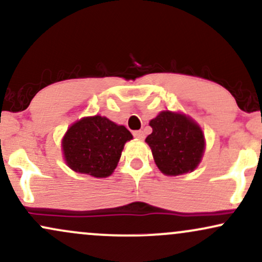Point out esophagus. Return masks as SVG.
Wrapping results in <instances>:
<instances>
[{
  "mask_svg": "<svg viewBox=\"0 0 262 262\" xmlns=\"http://www.w3.org/2000/svg\"><path fill=\"white\" fill-rule=\"evenodd\" d=\"M133 135H134V138H137V139H144V133L141 130H135V132H133Z\"/></svg>",
  "mask_w": 262,
  "mask_h": 262,
  "instance_id": "obj_1",
  "label": "esophagus"
}]
</instances>
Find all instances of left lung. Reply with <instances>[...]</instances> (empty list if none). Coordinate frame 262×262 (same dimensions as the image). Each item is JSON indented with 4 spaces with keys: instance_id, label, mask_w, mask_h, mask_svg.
I'll return each instance as SVG.
<instances>
[{
    "instance_id": "1",
    "label": "left lung",
    "mask_w": 262,
    "mask_h": 262,
    "mask_svg": "<svg viewBox=\"0 0 262 262\" xmlns=\"http://www.w3.org/2000/svg\"><path fill=\"white\" fill-rule=\"evenodd\" d=\"M145 141L159 170L167 176L193 171L201 162L206 141L202 129L186 114L162 111L149 123Z\"/></svg>"
}]
</instances>
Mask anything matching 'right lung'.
Instances as JSON below:
<instances>
[{
  "mask_svg": "<svg viewBox=\"0 0 262 262\" xmlns=\"http://www.w3.org/2000/svg\"><path fill=\"white\" fill-rule=\"evenodd\" d=\"M133 135L124 125L106 117H85L75 122L62 138L65 162L71 170L92 177L112 175L122 150Z\"/></svg>",
  "mask_w": 262,
  "mask_h": 262,
  "instance_id": "1",
  "label": "right lung"
}]
</instances>
